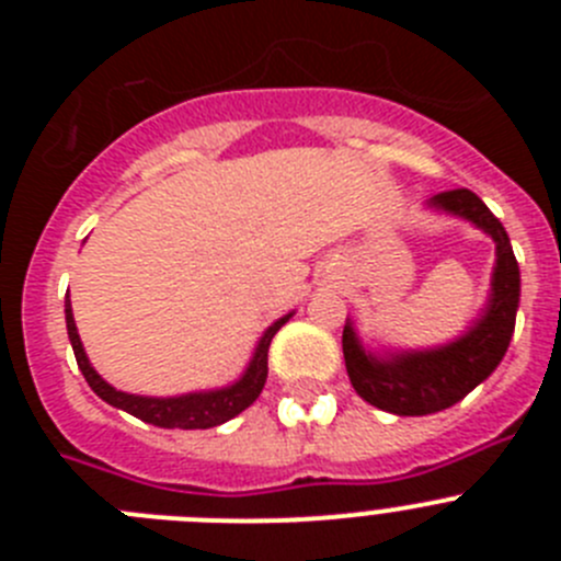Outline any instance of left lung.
Returning <instances> with one entry per match:
<instances>
[{
  "instance_id": "8db88e82",
  "label": "left lung",
  "mask_w": 561,
  "mask_h": 561,
  "mask_svg": "<svg viewBox=\"0 0 561 561\" xmlns=\"http://www.w3.org/2000/svg\"><path fill=\"white\" fill-rule=\"evenodd\" d=\"M427 205L472 221L485 236H492L497 261L483 314L474 320L472 329L447 345L376 356L362 348L354 323H345L342 354L351 385L368 404L396 415H430L447 410L489 379L508 351L519 306V266L497 216L466 187L438 193Z\"/></svg>"
}]
</instances>
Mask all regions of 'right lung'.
I'll list each match as a JSON object with an SVG mask.
<instances>
[{
  "mask_svg": "<svg viewBox=\"0 0 561 561\" xmlns=\"http://www.w3.org/2000/svg\"><path fill=\"white\" fill-rule=\"evenodd\" d=\"M64 314H67V334L69 342H72V351H76L78 368H81L83 379L89 381V388L95 390L106 404L117 410H126L134 419L146 421V424H153V427H165V430H210L219 427L225 421L236 419L241 410H247L252 401L261 396L266 381V354H270V342L272 336L280 331V325L289 323V314H284L280 320L270 325L264 331V336L257 340L255 351H252V359L247 365V370L241 374V379L227 385V388L216 390H199V393H185V396H168V399H157V396H134L123 393V390L112 388L108 381L101 379L92 365H89V356L83 351V342L78 336L76 329V317H72V304H69V291H67V306H64Z\"/></svg>",
  "mask_w": 561,
  "mask_h": 561,
  "instance_id": "1",
  "label": "right lung"
}]
</instances>
